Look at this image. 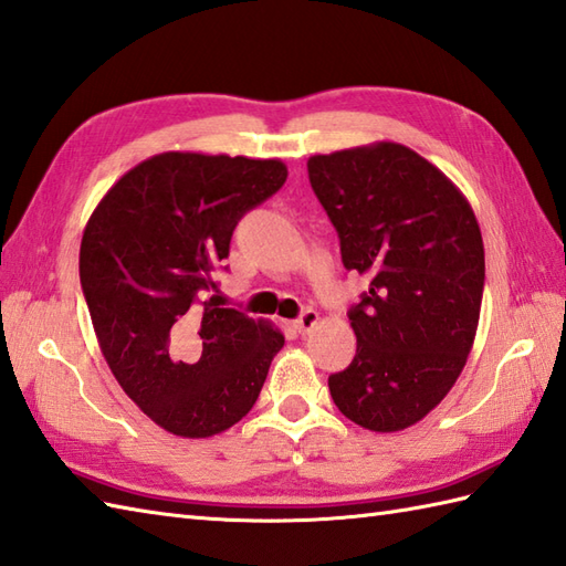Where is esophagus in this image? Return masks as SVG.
I'll return each instance as SVG.
<instances>
[{"mask_svg": "<svg viewBox=\"0 0 566 566\" xmlns=\"http://www.w3.org/2000/svg\"><path fill=\"white\" fill-rule=\"evenodd\" d=\"M319 322V315H317V310H312V307H307V310H303L300 312V317L295 319V329L300 332V334H307L312 326H315Z\"/></svg>", "mask_w": 566, "mask_h": 566, "instance_id": "1", "label": "esophagus"}]
</instances>
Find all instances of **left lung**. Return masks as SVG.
<instances>
[{
  "instance_id": "8db88e82",
  "label": "left lung",
  "mask_w": 566,
  "mask_h": 566,
  "mask_svg": "<svg viewBox=\"0 0 566 566\" xmlns=\"http://www.w3.org/2000/svg\"><path fill=\"white\" fill-rule=\"evenodd\" d=\"M310 186L348 271L370 285L350 305L356 356L329 375L346 419L370 431L421 421L464 368L484 293V244L468 200L397 143L317 155Z\"/></svg>"
}]
</instances>
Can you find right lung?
<instances>
[{"mask_svg":"<svg viewBox=\"0 0 566 566\" xmlns=\"http://www.w3.org/2000/svg\"><path fill=\"white\" fill-rule=\"evenodd\" d=\"M285 179L279 159L165 153L125 174L86 224L80 281L98 346L125 395L174 436L247 417L285 344L210 295L234 228Z\"/></svg>","mask_w":566,"mask_h":566,"instance_id":"right-lung-1","label":"right lung"}]
</instances>
